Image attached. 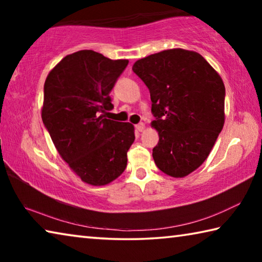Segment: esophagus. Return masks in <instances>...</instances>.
I'll return each mask as SVG.
<instances>
[{
  "mask_svg": "<svg viewBox=\"0 0 262 262\" xmlns=\"http://www.w3.org/2000/svg\"><path fill=\"white\" fill-rule=\"evenodd\" d=\"M135 128L139 132H143L144 130V128H145V126H144V123L143 122H140V123H137V125L135 126Z\"/></svg>",
  "mask_w": 262,
  "mask_h": 262,
  "instance_id": "esophagus-1",
  "label": "esophagus"
}]
</instances>
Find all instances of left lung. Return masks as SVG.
<instances>
[{"label": "left lung", "instance_id": "8db88e82", "mask_svg": "<svg viewBox=\"0 0 262 262\" xmlns=\"http://www.w3.org/2000/svg\"><path fill=\"white\" fill-rule=\"evenodd\" d=\"M133 72L150 91L158 144L157 167L183 178L206 161L224 126L225 88L219 73L193 51L173 48L137 60Z\"/></svg>", "mask_w": 262, "mask_h": 262}]
</instances>
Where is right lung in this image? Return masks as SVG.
<instances>
[{"label": "right lung", "instance_id": "right-lung-1", "mask_svg": "<svg viewBox=\"0 0 262 262\" xmlns=\"http://www.w3.org/2000/svg\"><path fill=\"white\" fill-rule=\"evenodd\" d=\"M127 64L78 51L64 56L43 85V125L62 159L89 185L112 183L127 166L134 126L103 114L113 108L110 92Z\"/></svg>", "mask_w": 262, "mask_h": 262}]
</instances>
